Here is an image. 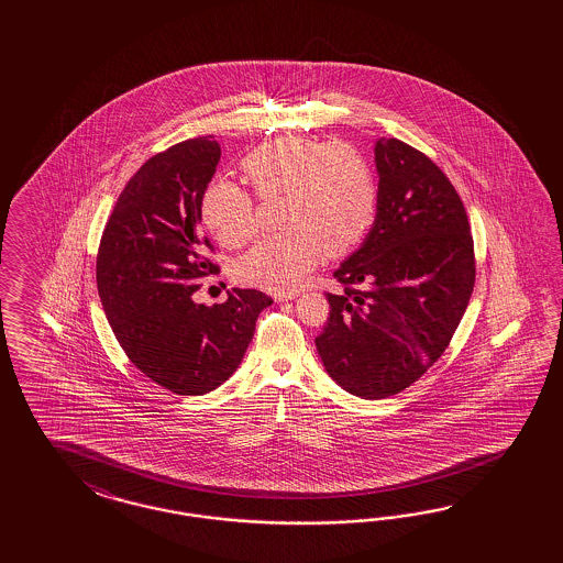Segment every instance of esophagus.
<instances>
[{
	"label": "esophagus",
	"mask_w": 563,
	"mask_h": 563,
	"mask_svg": "<svg viewBox=\"0 0 563 563\" xmlns=\"http://www.w3.org/2000/svg\"><path fill=\"white\" fill-rule=\"evenodd\" d=\"M299 292L297 290H292V292H283V295H274V299L276 301H290V299H295Z\"/></svg>",
	"instance_id": "34e87169"
}]
</instances>
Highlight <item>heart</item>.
<instances>
[{
    "instance_id": "b5f03b06",
    "label": "heart",
    "mask_w": 563,
    "mask_h": 563,
    "mask_svg": "<svg viewBox=\"0 0 563 563\" xmlns=\"http://www.w3.org/2000/svg\"><path fill=\"white\" fill-rule=\"evenodd\" d=\"M243 169L262 200L285 198L283 227L289 229L239 260L235 276L243 285L292 290L324 252L353 250L374 222V173L346 144L280 137L250 154ZM202 221L224 247H241L257 233L256 202L233 181H212L202 196Z\"/></svg>"
}]
</instances>
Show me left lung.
<instances>
[{
  "mask_svg": "<svg viewBox=\"0 0 563 563\" xmlns=\"http://www.w3.org/2000/svg\"><path fill=\"white\" fill-rule=\"evenodd\" d=\"M377 212L369 235L334 271L339 295L316 339L342 390L402 393L442 357L475 287V245L459 191L423 153L375 142Z\"/></svg>",
  "mask_w": 563,
  "mask_h": 563,
  "instance_id": "1",
  "label": "left lung"
}]
</instances>
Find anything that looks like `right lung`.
I'll list each match as a JSON object with an SVG mask.
<instances>
[{
	"label": "right lung",
	"instance_id": "right-lung-1",
	"mask_svg": "<svg viewBox=\"0 0 563 563\" xmlns=\"http://www.w3.org/2000/svg\"><path fill=\"white\" fill-rule=\"evenodd\" d=\"M219 161L214 136L154 154L121 191L97 256L99 297L121 349L142 374L181 396L210 393L233 375L260 311L273 303L256 289L229 290L212 307L191 299L202 278L219 273L200 231Z\"/></svg>",
	"mask_w": 563,
	"mask_h": 563
}]
</instances>
